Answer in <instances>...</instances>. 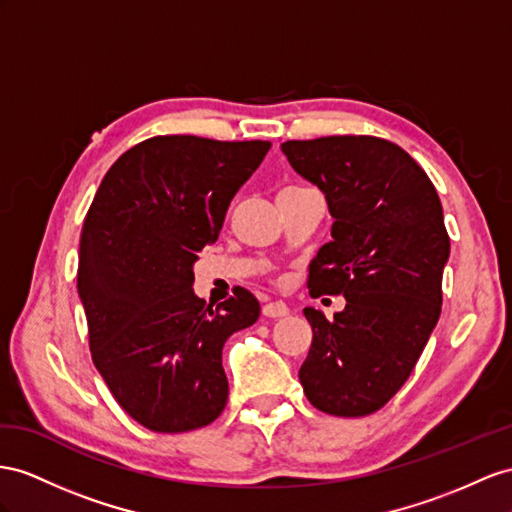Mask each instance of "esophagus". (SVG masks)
Wrapping results in <instances>:
<instances>
[{
  "instance_id": "1",
  "label": "esophagus",
  "mask_w": 512,
  "mask_h": 512,
  "mask_svg": "<svg viewBox=\"0 0 512 512\" xmlns=\"http://www.w3.org/2000/svg\"><path fill=\"white\" fill-rule=\"evenodd\" d=\"M261 311H264L266 318H283V316H287V313H290V307L281 303V300H277V303L264 305V309H261Z\"/></svg>"
}]
</instances>
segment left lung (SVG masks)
Here are the masks:
<instances>
[{
    "mask_svg": "<svg viewBox=\"0 0 512 512\" xmlns=\"http://www.w3.org/2000/svg\"><path fill=\"white\" fill-rule=\"evenodd\" d=\"M300 177L318 186L333 216V240L309 266V294H344L313 329L298 372L316 409L361 417L385 406L411 376L441 313L450 238L432 181L413 157L383 138L326 136L281 144Z\"/></svg>",
    "mask_w": 512,
    "mask_h": 512,
    "instance_id": "1",
    "label": "left lung"
}]
</instances>
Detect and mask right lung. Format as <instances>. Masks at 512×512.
Listing matches in <instances>:
<instances>
[{"instance_id": "1", "label": "right lung", "mask_w": 512, "mask_h": 512, "mask_svg": "<svg viewBox=\"0 0 512 512\" xmlns=\"http://www.w3.org/2000/svg\"><path fill=\"white\" fill-rule=\"evenodd\" d=\"M268 149L155 136L112 164L88 209L77 292L90 355L123 411L153 432L203 428L225 409L222 346L257 322L259 303L240 287L205 307L192 266Z\"/></svg>"}]
</instances>
